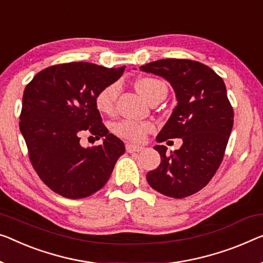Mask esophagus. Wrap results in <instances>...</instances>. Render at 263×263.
Wrapping results in <instances>:
<instances>
[{"label":"esophagus","mask_w":263,"mask_h":263,"mask_svg":"<svg viewBox=\"0 0 263 263\" xmlns=\"http://www.w3.org/2000/svg\"><path fill=\"white\" fill-rule=\"evenodd\" d=\"M143 146H139V145H135V144H126V151L130 152V154H132V152H139L143 150Z\"/></svg>","instance_id":"obj_1"}]
</instances>
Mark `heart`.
Wrapping results in <instances>:
<instances>
[{"mask_svg": "<svg viewBox=\"0 0 263 263\" xmlns=\"http://www.w3.org/2000/svg\"><path fill=\"white\" fill-rule=\"evenodd\" d=\"M137 89L142 96L146 99L148 103L154 98L165 94L166 96V86L163 81H160L156 78L144 77L142 79L137 81ZM119 94V85L117 82L107 85L106 87L100 89L97 94L96 106L99 109V112L104 115H112L116 108V101ZM154 130V125L150 123H140L135 120H121L119 123L115 124L113 131L117 136L121 138L133 140V142H139L142 140L147 132Z\"/></svg>", "mask_w": 263, "mask_h": 263, "instance_id": "b5f03b06", "label": "heart"}]
</instances>
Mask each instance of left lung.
I'll return each instance as SVG.
<instances>
[{
  "mask_svg": "<svg viewBox=\"0 0 263 263\" xmlns=\"http://www.w3.org/2000/svg\"><path fill=\"white\" fill-rule=\"evenodd\" d=\"M140 70L165 78L177 98L157 142L183 140L181 148L170 154L164 145L155 146L162 162L147 172V183L167 197H187L210 182L224 157L234 124L224 81L206 65L187 59H162Z\"/></svg>",
  "mask_w": 263,
  "mask_h": 263,
  "instance_id": "8db88e82",
  "label": "left lung"
}]
</instances>
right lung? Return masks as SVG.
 <instances>
[{"label": "right lung", "mask_w": 263, "mask_h": 263, "mask_svg": "<svg viewBox=\"0 0 263 263\" xmlns=\"http://www.w3.org/2000/svg\"><path fill=\"white\" fill-rule=\"evenodd\" d=\"M124 69L67 62L42 69L26 86L20 130L31 165L54 193L72 199L88 197L107 183L124 155V143L108 133L94 101ZM84 132L103 136V144L82 148Z\"/></svg>", "instance_id": "1"}]
</instances>
